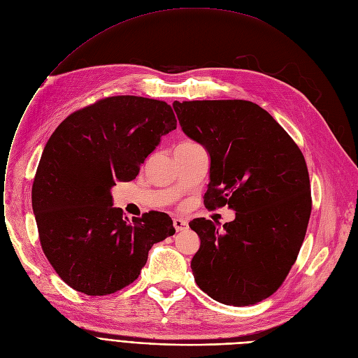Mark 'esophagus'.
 Instances as JSON below:
<instances>
[{"label": "esophagus", "mask_w": 358, "mask_h": 358, "mask_svg": "<svg viewBox=\"0 0 358 358\" xmlns=\"http://www.w3.org/2000/svg\"><path fill=\"white\" fill-rule=\"evenodd\" d=\"M173 227H175L176 232H182V231L187 229V222H186V221H183V219L175 217V219H173Z\"/></svg>", "instance_id": "esophagus-1"}]
</instances>
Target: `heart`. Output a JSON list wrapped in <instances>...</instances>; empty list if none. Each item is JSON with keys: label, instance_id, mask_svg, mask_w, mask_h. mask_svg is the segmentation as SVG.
Listing matches in <instances>:
<instances>
[{"label": "heart", "instance_id": "obj_1", "mask_svg": "<svg viewBox=\"0 0 358 358\" xmlns=\"http://www.w3.org/2000/svg\"><path fill=\"white\" fill-rule=\"evenodd\" d=\"M182 145H194V143H189V142H186V143H182Z\"/></svg>", "mask_w": 358, "mask_h": 358}]
</instances>
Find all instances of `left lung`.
I'll return each mask as SVG.
<instances>
[{"label": "left lung", "instance_id": "1", "mask_svg": "<svg viewBox=\"0 0 358 358\" xmlns=\"http://www.w3.org/2000/svg\"><path fill=\"white\" fill-rule=\"evenodd\" d=\"M182 130L210 155L205 208L229 206L235 221L189 222L201 238L192 258L198 287L215 301L243 307L285 281L304 242L313 199L307 163L292 137L248 100L175 101Z\"/></svg>", "mask_w": 358, "mask_h": 358}]
</instances>
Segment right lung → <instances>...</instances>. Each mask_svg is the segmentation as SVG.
Returning <instances> with one entry per match:
<instances>
[{
	"instance_id": "1",
	"label": "right lung",
	"mask_w": 358,
	"mask_h": 358,
	"mask_svg": "<svg viewBox=\"0 0 358 358\" xmlns=\"http://www.w3.org/2000/svg\"><path fill=\"white\" fill-rule=\"evenodd\" d=\"M176 124L166 101L112 96L76 110L50 136L33 210L44 255L73 289L93 296L123 289L141 275L153 243L175 234L164 212L123 216L110 187L133 180Z\"/></svg>"
}]
</instances>
